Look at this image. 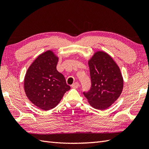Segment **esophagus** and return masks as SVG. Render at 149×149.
Listing matches in <instances>:
<instances>
[{
    "label": "esophagus",
    "mask_w": 149,
    "mask_h": 149,
    "mask_svg": "<svg viewBox=\"0 0 149 149\" xmlns=\"http://www.w3.org/2000/svg\"><path fill=\"white\" fill-rule=\"evenodd\" d=\"M79 83H78V82H76V83H73V84L71 85V87L73 88H78V87H79Z\"/></svg>",
    "instance_id": "1"
}]
</instances>
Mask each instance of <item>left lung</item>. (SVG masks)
Returning a JSON list of instances; mask_svg holds the SVG:
<instances>
[{
    "label": "left lung",
    "mask_w": 149,
    "mask_h": 149,
    "mask_svg": "<svg viewBox=\"0 0 149 149\" xmlns=\"http://www.w3.org/2000/svg\"><path fill=\"white\" fill-rule=\"evenodd\" d=\"M91 88L84 96L93 107L104 110L110 107L123 91L124 80L119 67L103 51L94 53L88 61Z\"/></svg>",
    "instance_id": "left-lung-1"
}]
</instances>
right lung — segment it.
<instances>
[{"instance_id":"add662e5","label":"right lung","mask_w":149,"mask_h":149,"mask_svg":"<svg viewBox=\"0 0 149 149\" xmlns=\"http://www.w3.org/2000/svg\"><path fill=\"white\" fill-rule=\"evenodd\" d=\"M58 57L52 50L40 54L25 76L24 90L29 100L43 111L55 107L70 89L64 76L56 70Z\"/></svg>"}]
</instances>
